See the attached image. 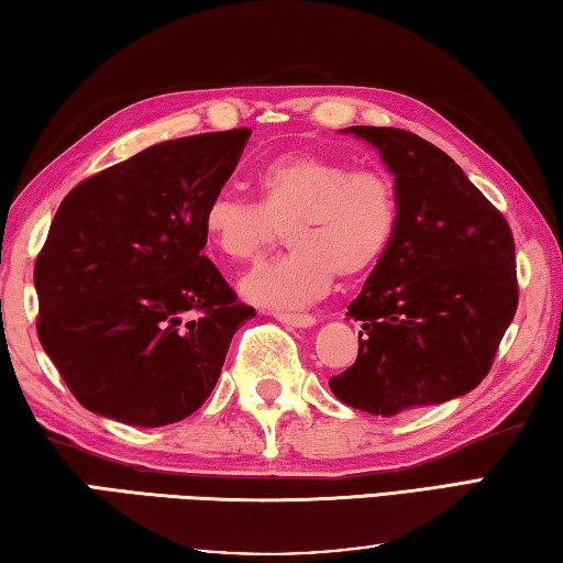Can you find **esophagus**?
Here are the masks:
<instances>
[{
	"label": "esophagus",
	"instance_id": "34e87169",
	"mask_svg": "<svg viewBox=\"0 0 563 563\" xmlns=\"http://www.w3.org/2000/svg\"><path fill=\"white\" fill-rule=\"evenodd\" d=\"M275 320H280L283 325H290V328L316 325V318L308 316V313H275Z\"/></svg>",
	"mask_w": 563,
	"mask_h": 563
}]
</instances>
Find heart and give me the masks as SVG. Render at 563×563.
Instances as JSON below:
<instances>
[{
    "label": "heart",
    "instance_id": "heart-1",
    "mask_svg": "<svg viewBox=\"0 0 563 563\" xmlns=\"http://www.w3.org/2000/svg\"><path fill=\"white\" fill-rule=\"evenodd\" d=\"M257 202L220 192L205 205L202 233L233 263L261 261L288 233L290 255L240 283L247 300L298 308L323 298L335 275L371 273L398 233V190L383 169H351L318 153L278 155L255 173Z\"/></svg>",
    "mask_w": 563,
    "mask_h": 563
}]
</instances>
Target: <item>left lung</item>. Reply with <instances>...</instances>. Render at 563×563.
Instances as JSON below:
<instances>
[{
    "label": "left lung",
    "mask_w": 563,
    "mask_h": 563,
    "mask_svg": "<svg viewBox=\"0 0 563 563\" xmlns=\"http://www.w3.org/2000/svg\"><path fill=\"white\" fill-rule=\"evenodd\" d=\"M396 177L398 233L347 316L358 358L330 390L371 416L439 406L486 378L519 306L506 218L453 159L396 128H347Z\"/></svg>",
    "instance_id": "left-lung-1"
}]
</instances>
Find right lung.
Segmentation results:
<instances>
[{"mask_svg": "<svg viewBox=\"0 0 563 563\" xmlns=\"http://www.w3.org/2000/svg\"><path fill=\"white\" fill-rule=\"evenodd\" d=\"M247 137L240 128L159 142L62 200L34 263L37 335L92 413L157 428L216 388L255 310L202 255V212Z\"/></svg>", "mask_w": 563, "mask_h": 563, "instance_id": "add662e5", "label": "right lung"}]
</instances>
